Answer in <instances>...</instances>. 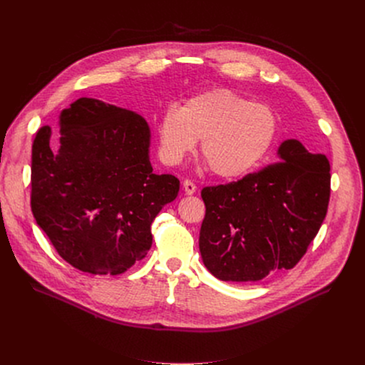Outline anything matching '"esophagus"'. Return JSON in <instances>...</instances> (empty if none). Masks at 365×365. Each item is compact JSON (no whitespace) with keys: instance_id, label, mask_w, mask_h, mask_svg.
<instances>
[{"instance_id":"34e87169","label":"esophagus","mask_w":365,"mask_h":365,"mask_svg":"<svg viewBox=\"0 0 365 365\" xmlns=\"http://www.w3.org/2000/svg\"><path fill=\"white\" fill-rule=\"evenodd\" d=\"M182 186H183V190H185L186 195H193L196 192V185L192 180H189V179H185Z\"/></svg>"}]
</instances>
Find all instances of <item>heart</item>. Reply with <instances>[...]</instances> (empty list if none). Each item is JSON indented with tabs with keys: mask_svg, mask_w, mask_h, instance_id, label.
I'll return each mask as SVG.
<instances>
[{
	"mask_svg": "<svg viewBox=\"0 0 365 365\" xmlns=\"http://www.w3.org/2000/svg\"><path fill=\"white\" fill-rule=\"evenodd\" d=\"M279 131L276 113L231 91L190 98L179 111L163 113L158 124L159 155L178 166L202 140L200 153L214 175L237 179L257 169L272 151Z\"/></svg>",
	"mask_w": 365,
	"mask_h": 365,
	"instance_id": "1",
	"label": "heart"
}]
</instances>
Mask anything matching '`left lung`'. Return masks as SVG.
Returning a JSON list of instances; mask_svg holds the SVG:
<instances>
[{
  "mask_svg": "<svg viewBox=\"0 0 365 365\" xmlns=\"http://www.w3.org/2000/svg\"><path fill=\"white\" fill-rule=\"evenodd\" d=\"M331 166L325 154L286 140L279 162L237 182L206 186L199 234L205 267L224 282H258L293 269L328 212Z\"/></svg>",
  "mask_w": 365,
  "mask_h": 365,
  "instance_id": "left-lung-1",
  "label": "left lung"
}]
</instances>
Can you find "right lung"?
<instances>
[{
	"label": "right lung",
	"mask_w": 365,
	"mask_h": 365,
	"mask_svg": "<svg viewBox=\"0 0 365 365\" xmlns=\"http://www.w3.org/2000/svg\"><path fill=\"white\" fill-rule=\"evenodd\" d=\"M143 117L93 98L61 114V148L43 125L31 147V212L58 254L91 274H121L153 244L150 225L180 182L155 175Z\"/></svg>",
	"instance_id": "right-lung-1"
}]
</instances>
